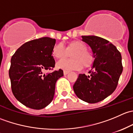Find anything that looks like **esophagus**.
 <instances>
[{
  "instance_id": "34e87169",
  "label": "esophagus",
  "mask_w": 133,
  "mask_h": 133,
  "mask_svg": "<svg viewBox=\"0 0 133 133\" xmlns=\"http://www.w3.org/2000/svg\"><path fill=\"white\" fill-rule=\"evenodd\" d=\"M69 73V71H65V70L64 71V75H68Z\"/></svg>"
}]
</instances>
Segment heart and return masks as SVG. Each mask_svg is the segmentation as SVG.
Wrapping results in <instances>:
<instances>
[{
    "instance_id": "1",
    "label": "heart",
    "mask_w": 133,
    "mask_h": 133,
    "mask_svg": "<svg viewBox=\"0 0 133 133\" xmlns=\"http://www.w3.org/2000/svg\"><path fill=\"white\" fill-rule=\"evenodd\" d=\"M69 60L59 62L57 67L64 70H80L83 65L89 68L93 63V56L87 50L86 44L82 41H73L68 44L66 48L61 44H57L52 49L53 57L58 60H63L68 56V52L71 53Z\"/></svg>"
}]
</instances>
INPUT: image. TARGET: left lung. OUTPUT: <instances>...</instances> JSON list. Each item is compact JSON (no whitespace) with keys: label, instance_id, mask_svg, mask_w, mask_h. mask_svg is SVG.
Returning <instances> with one entry per match:
<instances>
[{"label":"left lung","instance_id":"1","mask_svg":"<svg viewBox=\"0 0 133 133\" xmlns=\"http://www.w3.org/2000/svg\"><path fill=\"white\" fill-rule=\"evenodd\" d=\"M90 46L94 61L89 75L80 74L73 85L78 98L90 104L99 102L116 89L123 71L122 56L107 40L95 35L82 36Z\"/></svg>","mask_w":133,"mask_h":133}]
</instances>
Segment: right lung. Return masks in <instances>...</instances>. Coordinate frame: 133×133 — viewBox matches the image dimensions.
I'll use <instances>...</instances> for the list:
<instances>
[{"label": "right lung", "mask_w": 133, "mask_h": 133, "mask_svg": "<svg viewBox=\"0 0 133 133\" xmlns=\"http://www.w3.org/2000/svg\"><path fill=\"white\" fill-rule=\"evenodd\" d=\"M56 40L49 37L35 39L21 45L12 56L9 76L15 97L23 105L41 109L53 100L55 84L64 76L59 69L45 74L54 68L52 49Z\"/></svg>", "instance_id": "add662e5"}]
</instances>
